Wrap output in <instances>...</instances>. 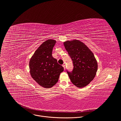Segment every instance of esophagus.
Instances as JSON below:
<instances>
[{"mask_svg": "<svg viewBox=\"0 0 121 121\" xmlns=\"http://www.w3.org/2000/svg\"><path fill=\"white\" fill-rule=\"evenodd\" d=\"M62 66H63V67H64V70H65V64H63V65H62Z\"/></svg>", "mask_w": 121, "mask_h": 121, "instance_id": "34e87169", "label": "esophagus"}]
</instances>
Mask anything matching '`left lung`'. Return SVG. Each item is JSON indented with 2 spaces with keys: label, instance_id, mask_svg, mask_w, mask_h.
Here are the masks:
<instances>
[{
  "label": "left lung",
  "instance_id": "1",
  "mask_svg": "<svg viewBox=\"0 0 121 121\" xmlns=\"http://www.w3.org/2000/svg\"><path fill=\"white\" fill-rule=\"evenodd\" d=\"M64 45L74 66L71 72L67 71L68 76L76 87L83 88L95 78L98 69L97 61L91 50L78 40L66 41Z\"/></svg>",
  "mask_w": 121,
  "mask_h": 121
}]
</instances>
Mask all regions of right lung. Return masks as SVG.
I'll return each mask as SVG.
<instances>
[{"label":"right lung","mask_w":121,"mask_h":121,"mask_svg":"<svg viewBox=\"0 0 121 121\" xmlns=\"http://www.w3.org/2000/svg\"><path fill=\"white\" fill-rule=\"evenodd\" d=\"M56 43V40L51 39L44 42L35 51L29 62L31 77L45 88H50L56 84L60 73L64 71L62 65L58 64L52 55Z\"/></svg>","instance_id":"right-lung-1"}]
</instances>
